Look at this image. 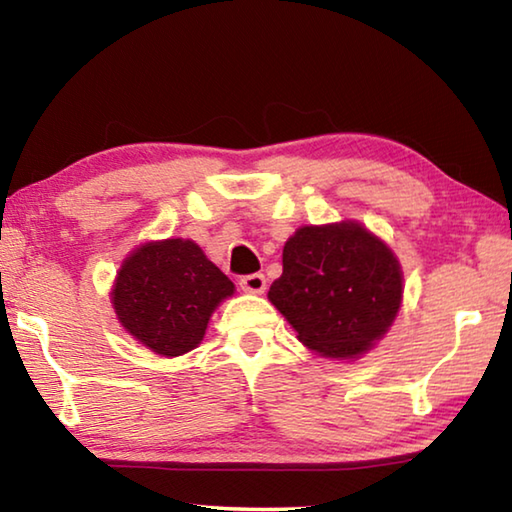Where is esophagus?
I'll return each mask as SVG.
<instances>
[{"label": "esophagus", "mask_w": 512, "mask_h": 512, "mask_svg": "<svg viewBox=\"0 0 512 512\" xmlns=\"http://www.w3.org/2000/svg\"><path fill=\"white\" fill-rule=\"evenodd\" d=\"M241 289L246 293H264L266 289V277L262 273H253V275H244L239 280Z\"/></svg>", "instance_id": "esophagus-1"}]
</instances>
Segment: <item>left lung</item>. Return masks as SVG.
I'll use <instances>...</instances> for the list:
<instances>
[{
    "label": "left lung",
    "mask_w": 512,
    "mask_h": 512,
    "mask_svg": "<svg viewBox=\"0 0 512 512\" xmlns=\"http://www.w3.org/2000/svg\"><path fill=\"white\" fill-rule=\"evenodd\" d=\"M402 266L359 221L302 225L282 250L268 300L325 359H359L391 329L402 307Z\"/></svg>",
    "instance_id": "obj_1"
}]
</instances>
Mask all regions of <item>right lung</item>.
Wrapping results in <instances>:
<instances>
[{"label":"right lung","instance_id":"add662e5","mask_svg":"<svg viewBox=\"0 0 512 512\" xmlns=\"http://www.w3.org/2000/svg\"><path fill=\"white\" fill-rule=\"evenodd\" d=\"M235 284L192 239L146 241L121 262L110 302L117 320L144 348L180 357L198 348L214 309Z\"/></svg>","mask_w":512,"mask_h":512}]
</instances>
